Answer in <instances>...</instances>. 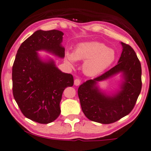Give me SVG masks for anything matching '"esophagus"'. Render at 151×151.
<instances>
[{
	"label": "esophagus",
	"instance_id": "1",
	"mask_svg": "<svg viewBox=\"0 0 151 151\" xmlns=\"http://www.w3.org/2000/svg\"><path fill=\"white\" fill-rule=\"evenodd\" d=\"M74 84H75L76 86H78L81 84V80L79 78H76L75 81H74Z\"/></svg>",
	"mask_w": 151,
	"mask_h": 151
}]
</instances>
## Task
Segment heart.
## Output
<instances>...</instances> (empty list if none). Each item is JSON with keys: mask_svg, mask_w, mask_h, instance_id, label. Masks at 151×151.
<instances>
[{"mask_svg": "<svg viewBox=\"0 0 151 151\" xmlns=\"http://www.w3.org/2000/svg\"><path fill=\"white\" fill-rule=\"evenodd\" d=\"M116 59V52L106 44L99 42L81 43L74 53L67 51L66 60L70 65L74 66L77 60H85L83 70L86 75H96L111 66Z\"/></svg>", "mask_w": 151, "mask_h": 151, "instance_id": "heart-1", "label": "heart"}]
</instances>
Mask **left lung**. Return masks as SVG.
Returning a JSON list of instances; mask_svg holds the SVG:
<instances>
[{"label": "left lung", "mask_w": 151, "mask_h": 151, "mask_svg": "<svg viewBox=\"0 0 151 151\" xmlns=\"http://www.w3.org/2000/svg\"><path fill=\"white\" fill-rule=\"evenodd\" d=\"M123 49L117 65L94 79L79 86L78 95L83 113L90 120L108 124L127 116L134 107L142 88V69L136 52L130 45L121 42ZM119 72L124 81L121 90L112 96L101 92L98 81L106 80Z\"/></svg>", "instance_id": "1"}]
</instances>
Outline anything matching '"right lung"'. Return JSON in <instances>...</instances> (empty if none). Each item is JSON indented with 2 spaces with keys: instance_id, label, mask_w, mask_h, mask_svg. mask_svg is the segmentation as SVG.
I'll use <instances>...</instances> for the list:
<instances>
[{
  "instance_id": "1",
  "label": "right lung",
  "mask_w": 151,
  "mask_h": 151,
  "mask_svg": "<svg viewBox=\"0 0 151 151\" xmlns=\"http://www.w3.org/2000/svg\"><path fill=\"white\" fill-rule=\"evenodd\" d=\"M63 35L56 29L36 31L21 44L13 63L14 98L24 116L40 124L58 118L64 90L74 84L73 75L60 70L53 60H42L37 52L44 50L63 58Z\"/></svg>"
}]
</instances>
